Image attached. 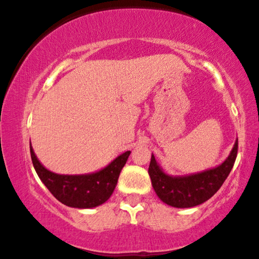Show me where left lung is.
Listing matches in <instances>:
<instances>
[{
    "mask_svg": "<svg viewBox=\"0 0 259 259\" xmlns=\"http://www.w3.org/2000/svg\"><path fill=\"white\" fill-rule=\"evenodd\" d=\"M237 151L238 140L229 157L218 167L185 177H171L165 174L157 164L154 155H151L148 169L151 185L158 198L167 205L178 208L194 207L207 201L222 187L233 168Z\"/></svg>",
    "mask_w": 259,
    "mask_h": 259,
    "instance_id": "obj_1",
    "label": "left lung"
}]
</instances>
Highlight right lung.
I'll return each instance as SVG.
<instances>
[{
	"mask_svg": "<svg viewBox=\"0 0 259 259\" xmlns=\"http://www.w3.org/2000/svg\"><path fill=\"white\" fill-rule=\"evenodd\" d=\"M125 151L102 170L92 174L61 175L50 171L40 163L30 146V156L36 174L55 199L74 208H92L104 204L115 189L119 173L129 157Z\"/></svg>",
	"mask_w": 259,
	"mask_h": 259,
	"instance_id": "right-lung-1",
	"label": "right lung"
}]
</instances>
